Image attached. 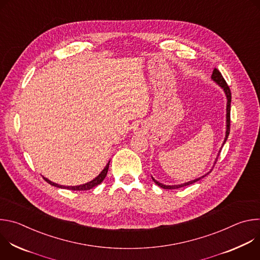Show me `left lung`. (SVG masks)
Instances as JSON below:
<instances>
[{"label": "left lung", "mask_w": 260, "mask_h": 260, "mask_svg": "<svg viewBox=\"0 0 260 260\" xmlns=\"http://www.w3.org/2000/svg\"><path fill=\"white\" fill-rule=\"evenodd\" d=\"M212 79L218 83L222 88L224 89L225 91V94H226V98H228V107H226V136H225V140H224V143L226 142L228 138H229V135H230V132H231V102H232V92H231V89H230V86L228 85L225 79L223 78V76H222V74L220 73V71L218 69H214L213 71V74H212ZM223 143V144H224ZM218 159V158H217ZM206 177L203 176V177H200L199 179H196L193 181H190V182H187V183H184V184H181V185H173V186H171V185H164L159 182H157L156 180H154L153 178V181L155 182V184H157L159 187L161 188H165V189H177V188H180V187H184V186H187V185H190V184H193L196 182H198L199 180H201L202 178Z\"/></svg>", "instance_id": "left-lung-1"}]
</instances>
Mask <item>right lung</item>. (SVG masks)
<instances>
[{
    "label": "right lung",
    "instance_id": "right-lung-1",
    "mask_svg": "<svg viewBox=\"0 0 260 260\" xmlns=\"http://www.w3.org/2000/svg\"><path fill=\"white\" fill-rule=\"evenodd\" d=\"M109 164H110V162H109ZM109 164L106 166V168L103 170V172H102L95 179H93L92 181H90V182H88V183H86V184L79 185V186H61V185L55 184V183L49 181V180L46 179V178H44V180H45L47 183H49L50 185H52V186H55V187H58V188H64V189H70V190H89V189H91V188L98 186L99 184H101V183L104 181V179H105V177L107 176V173H108Z\"/></svg>",
    "mask_w": 260,
    "mask_h": 260
}]
</instances>
